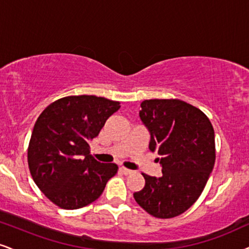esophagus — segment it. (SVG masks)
Listing matches in <instances>:
<instances>
[{
  "label": "esophagus",
  "instance_id": "1",
  "mask_svg": "<svg viewBox=\"0 0 249 249\" xmlns=\"http://www.w3.org/2000/svg\"><path fill=\"white\" fill-rule=\"evenodd\" d=\"M120 171H121L124 176H129V174L133 173V171L128 170V168H125V167H120Z\"/></svg>",
  "mask_w": 249,
  "mask_h": 249
}]
</instances>
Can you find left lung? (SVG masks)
Segmentation results:
<instances>
[{"label": "left lung", "instance_id": "left-lung-1", "mask_svg": "<svg viewBox=\"0 0 249 249\" xmlns=\"http://www.w3.org/2000/svg\"><path fill=\"white\" fill-rule=\"evenodd\" d=\"M141 108L162 176L143 174L145 186L134 198L151 216L172 218L189 209L207 185L216 159L214 131L202 110L182 100H144Z\"/></svg>", "mask_w": 249, "mask_h": 249}]
</instances>
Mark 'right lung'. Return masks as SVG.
Wrapping results in <instances>:
<instances>
[{
    "instance_id": "obj_1",
    "label": "right lung",
    "mask_w": 249,
    "mask_h": 249,
    "mask_svg": "<svg viewBox=\"0 0 249 249\" xmlns=\"http://www.w3.org/2000/svg\"><path fill=\"white\" fill-rule=\"evenodd\" d=\"M120 108L118 101L96 96L64 97L47 106L33 128L27 151L31 176L57 207L79 209L103 194L115 164L90 155L89 142Z\"/></svg>"
}]
</instances>
